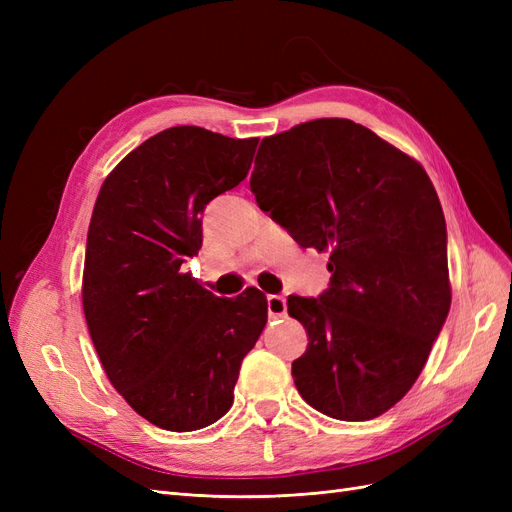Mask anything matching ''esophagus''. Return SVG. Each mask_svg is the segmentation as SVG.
<instances>
[{"instance_id": "1", "label": "esophagus", "mask_w": 512, "mask_h": 512, "mask_svg": "<svg viewBox=\"0 0 512 512\" xmlns=\"http://www.w3.org/2000/svg\"><path fill=\"white\" fill-rule=\"evenodd\" d=\"M267 309H269V318H282L286 316V299L282 294H269L267 297Z\"/></svg>"}]
</instances>
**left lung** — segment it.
<instances>
[{"label": "left lung", "mask_w": 512, "mask_h": 512, "mask_svg": "<svg viewBox=\"0 0 512 512\" xmlns=\"http://www.w3.org/2000/svg\"><path fill=\"white\" fill-rule=\"evenodd\" d=\"M250 188L301 247L331 254L329 288L288 297L307 331L297 391L339 421L380 416L412 389L451 307L433 183L361 123L316 119L262 138Z\"/></svg>", "instance_id": "1"}]
</instances>
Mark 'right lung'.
I'll list each match as a JSON object with an SVG mask.
<instances>
[{"label": "right lung", "mask_w": 512, "mask_h": 512, "mask_svg": "<svg viewBox=\"0 0 512 512\" xmlns=\"http://www.w3.org/2000/svg\"><path fill=\"white\" fill-rule=\"evenodd\" d=\"M256 147L258 138L168 128L128 153L98 194L85 320L108 380L156 427L196 431L222 418L267 324L260 290L222 299L181 271L203 245L200 215L247 177Z\"/></svg>", "instance_id": "obj_1"}]
</instances>
